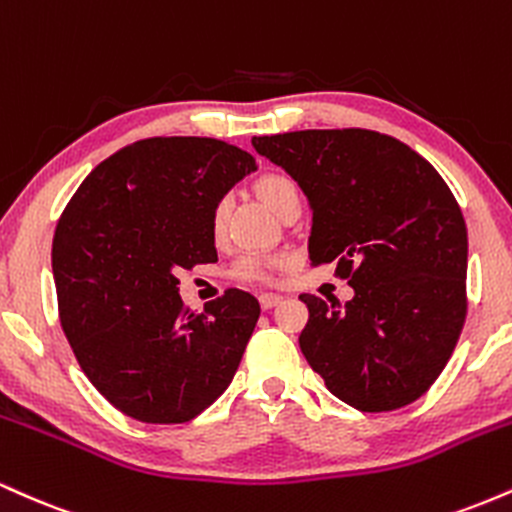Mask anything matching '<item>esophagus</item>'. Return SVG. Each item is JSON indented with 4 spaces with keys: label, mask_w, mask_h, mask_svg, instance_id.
<instances>
[{
    "label": "esophagus",
    "mask_w": 512,
    "mask_h": 512,
    "mask_svg": "<svg viewBox=\"0 0 512 512\" xmlns=\"http://www.w3.org/2000/svg\"><path fill=\"white\" fill-rule=\"evenodd\" d=\"M281 301H284V296H279V293H262V296H260L262 310L274 308V305H279Z\"/></svg>",
    "instance_id": "1"
}]
</instances>
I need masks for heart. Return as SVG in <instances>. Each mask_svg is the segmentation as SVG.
I'll return each instance as SVG.
<instances>
[{
  "label": "heart",
  "instance_id": "heart-1",
  "mask_svg": "<svg viewBox=\"0 0 512 512\" xmlns=\"http://www.w3.org/2000/svg\"><path fill=\"white\" fill-rule=\"evenodd\" d=\"M255 195L260 197V202L267 209H272L274 214H279L286 204L298 199V187L296 182L281 173H264L255 180ZM226 216H228V202L223 199L214 207V214H211V228L214 233H221L223 226H226ZM279 264V260H262V257H243L236 264V276L245 281H255V279H267L269 272Z\"/></svg>",
  "mask_w": 512,
  "mask_h": 512
}]
</instances>
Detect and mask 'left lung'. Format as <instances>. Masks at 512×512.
I'll use <instances>...</instances> for the list:
<instances>
[{"mask_svg":"<svg viewBox=\"0 0 512 512\" xmlns=\"http://www.w3.org/2000/svg\"><path fill=\"white\" fill-rule=\"evenodd\" d=\"M313 211L308 255L337 262L354 298L303 293L305 361L358 411L419 399L460 337L467 298V226L438 170L370 129H303L252 137Z\"/></svg>","mask_w":512,"mask_h":512,"instance_id":"1","label":"left lung"}]
</instances>
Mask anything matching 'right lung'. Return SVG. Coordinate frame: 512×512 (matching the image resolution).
Listing matches in <instances>:
<instances>
[{
	"mask_svg": "<svg viewBox=\"0 0 512 512\" xmlns=\"http://www.w3.org/2000/svg\"><path fill=\"white\" fill-rule=\"evenodd\" d=\"M252 170L219 139H142L98 163L64 209L52 240L62 330L122 414L185 424L231 385L260 303L228 289L192 313L175 272L216 260L211 214Z\"/></svg>",
	"mask_w": 512,
	"mask_h": 512,
	"instance_id": "obj_1",
	"label": "right lung"
}]
</instances>
